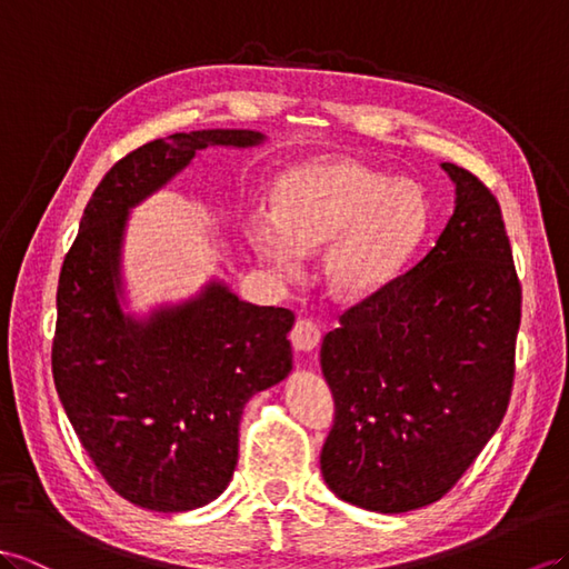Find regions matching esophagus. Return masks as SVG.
Here are the masks:
<instances>
[{
    "mask_svg": "<svg viewBox=\"0 0 569 569\" xmlns=\"http://www.w3.org/2000/svg\"><path fill=\"white\" fill-rule=\"evenodd\" d=\"M319 339H322V329H319L312 319H298L293 331H290V343H293V348L300 353L315 351L319 346Z\"/></svg>",
    "mask_w": 569,
    "mask_h": 569,
    "instance_id": "1",
    "label": "esophagus"
}]
</instances>
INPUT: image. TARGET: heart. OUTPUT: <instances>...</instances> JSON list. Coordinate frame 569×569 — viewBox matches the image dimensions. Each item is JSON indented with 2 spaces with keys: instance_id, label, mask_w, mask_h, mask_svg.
Returning a JSON list of instances; mask_svg holds the SVG:
<instances>
[{
  "instance_id": "heart-1",
  "label": "heart",
  "mask_w": 569,
  "mask_h": 569,
  "mask_svg": "<svg viewBox=\"0 0 569 569\" xmlns=\"http://www.w3.org/2000/svg\"><path fill=\"white\" fill-rule=\"evenodd\" d=\"M426 228L428 203L413 182L343 158L288 168L273 184L271 211L247 218L259 259L283 279L302 271L305 252L329 244L325 276L343 298L385 288Z\"/></svg>"
}]
</instances>
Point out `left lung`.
Here are the masks:
<instances>
[{"instance_id": "8db88e82", "label": "left lung", "mask_w": 569, "mask_h": 569, "mask_svg": "<svg viewBox=\"0 0 569 569\" xmlns=\"http://www.w3.org/2000/svg\"><path fill=\"white\" fill-rule=\"evenodd\" d=\"M442 170L455 213L435 244L343 312L319 351L337 403L325 483L380 515L440 500L500 428L512 391L521 286L500 203L469 170Z\"/></svg>"}]
</instances>
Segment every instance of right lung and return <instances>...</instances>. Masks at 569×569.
<instances>
[{
    "label": "right lung",
    "mask_w": 569,
    "mask_h": 569,
    "mask_svg": "<svg viewBox=\"0 0 569 569\" xmlns=\"http://www.w3.org/2000/svg\"><path fill=\"white\" fill-rule=\"evenodd\" d=\"M254 129H197L143 143L86 203L57 288L52 377L71 428L124 500L189 512L221 495L238 463L244 403L293 370L296 315L240 300L213 276L194 296L129 310V216L209 146L254 149Z\"/></svg>",
    "instance_id": "add662e5"
}]
</instances>
